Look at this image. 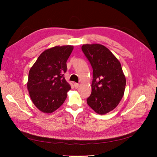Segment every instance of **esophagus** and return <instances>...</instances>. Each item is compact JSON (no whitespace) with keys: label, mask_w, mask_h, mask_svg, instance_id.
Wrapping results in <instances>:
<instances>
[{"label":"esophagus","mask_w":157,"mask_h":157,"mask_svg":"<svg viewBox=\"0 0 157 157\" xmlns=\"http://www.w3.org/2000/svg\"><path fill=\"white\" fill-rule=\"evenodd\" d=\"M74 86L75 88H78V87L79 86V84L78 83H74Z\"/></svg>","instance_id":"1"}]
</instances>
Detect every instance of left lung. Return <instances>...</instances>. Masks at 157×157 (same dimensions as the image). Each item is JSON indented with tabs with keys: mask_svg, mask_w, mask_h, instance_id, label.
I'll return each mask as SVG.
<instances>
[{
	"mask_svg": "<svg viewBox=\"0 0 157 157\" xmlns=\"http://www.w3.org/2000/svg\"><path fill=\"white\" fill-rule=\"evenodd\" d=\"M82 50L93 69L92 93L88 105L99 115L113 111L124 96L126 77L120 61L105 46L86 44Z\"/></svg>",
	"mask_w": 157,
	"mask_h": 157,
	"instance_id": "obj_1",
	"label": "left lung"
}]
</instances>
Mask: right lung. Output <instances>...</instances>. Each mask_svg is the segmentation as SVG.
Instances as JSON below:
<instances>
[{"label":"right lung","instance_id":"add662e5","mask_svg":"<svg viewBox=\"0 0 157 157\" xmlns=\"http://www.w3.org/2000/svg\"><path fill=\"white\" fill-rule=\"evenodd\" d=\"M73 46H56L44 50L31 67L27 83L31 101L41 112L49 114L67 98L70 84L63 75Z\"/></svg>","mask_w":157,"mask_h":157}]
</instances>
